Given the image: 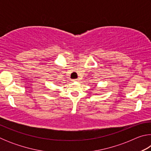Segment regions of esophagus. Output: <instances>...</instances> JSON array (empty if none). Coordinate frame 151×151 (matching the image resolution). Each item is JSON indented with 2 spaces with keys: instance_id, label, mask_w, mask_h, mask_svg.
<instances>
[{
  "instance_id": "1",
  "label": "esophagus",
  "mask_w": 151,
  "mask_h": 151,
  "mask_svg": "<svg viewBox=\"0 0 151 151\" xmlns=\"http://www.w3.org/2000/svg\"><path fill=\"white\" fill-rule=\"evenodd\" d=\"M78 81V79H77V78H75V79H73V80H72L73 82H76V81Z\"/></svg>"
}]
</instances>
